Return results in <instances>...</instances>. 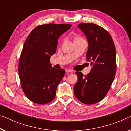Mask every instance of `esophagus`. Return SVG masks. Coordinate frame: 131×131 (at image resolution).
Wrapping results in <instances>:
<instances>
[{"mask_svg": "<svg viewBox=\"0 0 131 131\" xmlns=\"http://www.w3.org/2000/svg\"><path fill=\"white\" fill-rule=\"evenodd\" d=\"M66 72H67L71 73H73V72H74V71H73V70H72V69H66Z\"/></svg>", "mask_w": 131, "mask_h": 131, "instance_id": "obj_1", "label": "esophagus"}]
</instances>
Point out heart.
<instances>
[{
  "mask_svg": "<svg viewBox=\"0 0 131 131\" xmlns=\"http://www.w3.org/2000/svg\"><path fill=\"white\" fill-rule=\"evenodd\" d=\"M78 38H81V37H75L74 38V41H75V40L78 39Z\"/></svg>",
  "mask_w": 131,
  "mask_h": 131,
  "instance_id": "obj_1",
  "label": "heart"
}]
</instances>
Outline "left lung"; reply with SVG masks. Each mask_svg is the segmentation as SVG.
<instances>
[{"mask_svg": "<svg viewBox=\"0 0 131 131\" xmlns=\"http://www.w3.org/2000/svg\"><path fill=\"white\" fill-rule=\"evenodd\" d=\"M78 28L87 38L88 60L93 65L86 75L76 72L78 80L75 83V96L85 104L100 102L109 91L116 72V49L108 31L92 23H81Z\"/></svg>", "mask_w": 131, "mask_h": 131, "instance_id": "8db88e82", "label": "left lung"}]
</instances>
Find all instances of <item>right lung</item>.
<instances>
[{
    "instance_id": "add662e5",
    "label": "right lung",
    "mask_w": 131,
    "mask_h": 131,
    "mask_svg": "<svg viewBox=\"0 0 131 131\" xmlns=\"http://www.w3.org/2000/svg\"><path fill=\"white\" fill-rule=\"evenodd\" d=\"M71 24L38 25L28 35L20 56L18 73L25 96L31 102L45 104L53 100L57 86L65 73L50 63L56 51L58 40Z\"/></svg>"
}]
</instances>
